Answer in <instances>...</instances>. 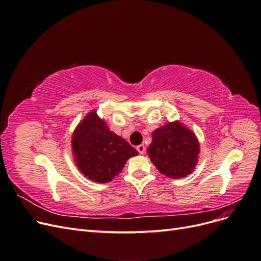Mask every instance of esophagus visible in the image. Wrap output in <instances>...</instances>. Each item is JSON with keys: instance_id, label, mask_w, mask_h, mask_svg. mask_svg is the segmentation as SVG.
I'll return each mask as SVG.
<instances>
[{"instance_id": "34e87169", "label": "esophagus", "mask_w": 261, "mask_h": 261, "mask_svg": "<svg viewBox=\"0 0 261 261\" xmlns=\"http://www.w3.org/2000/svg\"><path fill=\"white\" fill-rule=\"evenodd\" d=\"M137 151L140 153V154H144L145 152H146V147H145V145H139V146H137Z\"/></svg>"}]
</instances>
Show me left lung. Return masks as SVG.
<instances>
[{
	"instance_id": "1",
	"label": "left lung",
	"mask_w": 261,
	"mask_h": 261,
	"mask_svg": "<svg viewBox=\"0 0 261 261\" xmlns=\"http://www.w3.org/2000/svg\"><path fill=\"white\" fill-rule=\"evenodd\" d=\"M200 144L196 134L179 121L168 122L152 132L147 153L161 174L183 178L195 171Z\"/></svg>"
}]
</instances>
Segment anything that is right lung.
I'll list each match as a JSON object with an SVG mask.
<instances>
[{"mask_svg": "<svg viewBox=\"0 0 261 261\" xmlns=\"http://www.w3.org/2000/svg\"><path fill=\"white\" fill-rule=\"evenodd\" d=\"M72 154L76 167L87 178L109 183L138 151L110 130L106 120L97 114V110H92L73 132Z\"/></svg>", "mask_w": 261, "mask_h": 261, "instance_id": "add662e5", "label": "right lung"}]
</instances>
